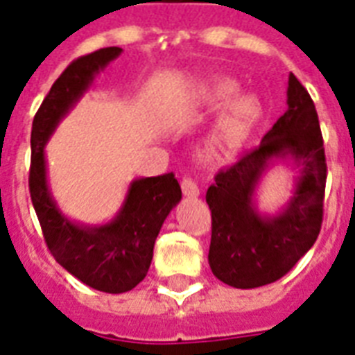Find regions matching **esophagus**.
Returning <instances> with one entry per match:
<instances>
[{
    "label": "esophagus",
    "instance_id": "34e87169",
    "mask_svg": "<svg viewBox=\"0 0 355 355\" xmlns=\"http://www.w3.org/2000/svg\"><path fill=\"white\" fill-rule=\"evenodd\" d=\"M180 186H182V191L186 197H199L200 195V189L199 186L191 180V178H182V182H180Z\"/></svg>",
    "mask_w": 355,
    "mask_h": 355
}]
</instances>
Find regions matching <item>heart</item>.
Masks as SVG:
<instances>
[{
  "mask_svg": "<svg viewBox=\"0 0 355 355\" xmlns=\"http://www.w3.org/2000/svg\"><path fill=\"white\" fill-rule=\"evenodd\" d=\"M247 119L248 114L247 110L243 108V103H234L227 116H225V118L219 121V125H217L216 132L211 136V145H214V147H227V145L232 144L234 139L237 138V134L245 128Z\"/></svg>",
  "mask_w": 355,
  "mask_h": 355,
  "instance_id": "b5f03b06",
  "label": "heart"
}]
</instances>
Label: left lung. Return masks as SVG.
<instances>
[{
  "label": "left lung",
  "mask_w": 355,
  "mask_h": 355,
  "mask_svg": "<svg viewBox=\"0 0 355 355\" xmlns=\"http://www.w3.org/2000/svg\"><path fill=\"white\" fill-rule=\"evenodd\" d=\"M298 168L292 197L275 212L257 206L259 186L272 166ZM326 158L315 105L295 75L287 110L258 149L216 175L206 193L211 210L208 263L237 289L267 286L286 275L317 241L322 225Z\"/></svg>",
  "instance_id": "1"
}]
</instances>
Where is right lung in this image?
<instances>
[{
  "instance_id": "right-lung-1",
  "label": "right lung",
  "mask_w": 355,
  "mask_h": 355,
  "mask_svg": "<svg viewBox=\"0 0 355 355\" xmlns=\"http://www.w3.org/2000/svg\"><path fill=\"white\" fill-rule=\"evenodd\" d=\"M121 51V47H103L69 64L38 108L31 130V200L47 248L77 280L112 295L130 291L147 276L162 225L182 199L180 184L173 173L134 178L110 221L99 225L75 221L60 210L51 191L46 145L58 123Z\"/></svg>"
}]
</instances>
